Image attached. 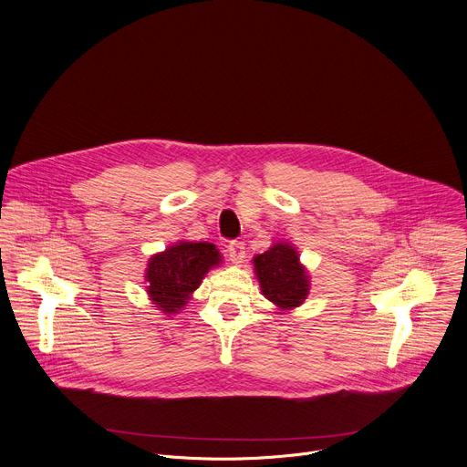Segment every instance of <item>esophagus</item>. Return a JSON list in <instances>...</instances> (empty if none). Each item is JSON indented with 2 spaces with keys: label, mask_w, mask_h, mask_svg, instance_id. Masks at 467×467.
<instances>
[{
  "label": "esophagus",
  "mask_w": 467,
  "mask_h": 467,
  "mask_svg": "<svg viewBox=\"0 0 467 467\" xmlns=\"http://www.w3.org/2000/svg\"><path fill=\"white\" fill-rule=\"evenodd\" d=\"M246 252H244V243L243 241H232L228 244V257L232 263H241L244 259Z\"/></svg>",
  "instance_id": "34e87169"
}]
</instances>
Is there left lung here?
Here are the masks:
<instances>
[{
	"label": "left lung",
	"instance_id": "left-lung-1",
	"mask_svg": "<svg viewBox=\"0 0 467 467\" xmlns=\"http://www.w3.org/2000/svg\"><path fill=\"white\" fill-rule=\"evenodd\" d=\"M254 266L263 296L275 307L291 311L304 304L309 295V275L293 244H272L254 257Z\"/></svg>",
	"mask_w": 467,
	"mask_h": 467
}]
</instances>
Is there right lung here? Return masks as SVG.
Wrapping results in <instances>:
<instances>
[{"label":"right lung","instance_id":"obj_1","mask_svg":"<svg viewBox=\"0 0 467 467\" xmlns=\"http://www.w3.org/2000/svg\"><path fill=\"white\" fill-rule=\"evenodd\" d=\"M219 263L221 254L212 243L180 241L154 254L145 270L149 298L161 313L176 315Z\"/></svg>","mask_w":467,"mask_h":467}]
</instances>
